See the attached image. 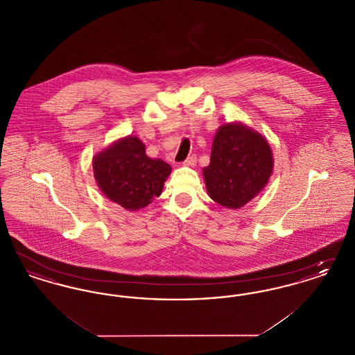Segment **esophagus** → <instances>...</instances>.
<instances>
[{
    "mask_svg": "<svg viewBox=\"0 0 355 355\" xmlns=\"http://www.w3.org/2000/svg\"><path fill=\"white\" fill-rule=\"evenodd\" d=\"M196 164H197V155L196 154L189 155L185 161H184V165H187V166H194Z\"/></svg>",
    "mask_w": 355,
    "mask_h": 355,
    "instance_id": "esophagus-1",
    "label": "esophagus"
}]
</instances>
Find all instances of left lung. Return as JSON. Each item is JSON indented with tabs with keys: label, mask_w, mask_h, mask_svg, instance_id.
<instances>
[{
	"label": "left lung",
	"mask_w": 355,
	"mask_h": 355,
	"mask_svg": "<svg viewBox=\"0 0 355 355\" xmlns=\"http://www.w3.org/2000/svg\"><path fill=\"white\" fill-rule=\"evenodd\" d=\"M272 170L268 141L242 123H226L214 137L203 169L207 194L229 209L242 207L265 187Z\"/></svg>",
	"instance_id": "1"
}]
</instances>
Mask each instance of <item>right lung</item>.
I'll return each mask as SVG.
<instances>
[{
    "label": "right lung",
    "mask_w": 355,
    "mask_h": 355,
    "mask_svg": "<svg viewBox=\"0 0 355 355\" xmlns=\"http://www.w3.org/2000/svg\"><path fill=\"white\" fill-rule=\"evenodd\" d=\"M96 181L102 193L128 210H138L162 193L171 168L145 154L137 137H126L100 153L93 161Z\"/></svg>",
    "instance_id": "1"
}]
</instances>
